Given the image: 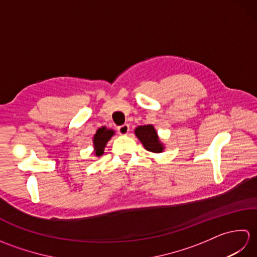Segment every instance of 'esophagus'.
Returning a JSON list of instances; mask_svg holds the SVG:
<instances>
[{"instance_id": "obj_1", "label": "esophagus", "mask_w": 257, "mask_h": 257, "mask_svg": "<svg viewBox=\"0 0 257 257\" xmlns=\"http://www.w3.org/2000/svg\"><path fill=\"white\" fill-rule=\"evenodd\" d=\"M117 132L119 135H122V136L127 135L129 133V124L124 123L122 125H119V127L117 128Z\"/></svg>"}]
</instances>
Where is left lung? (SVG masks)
Wrapping results in <instances>:
<instances>
[{
  "mask_svg": "<svg viewBox=\"0 0 257 257\" xmlns=\"http://www.w3.org/2000/svg\"><path fill=\"white\" fill-rule=\"evenodd\" d=\"M135 134L141 141V144L144 145L146 150L155 152V154H160L165 149L163 144L160 141L159 137H158V134L154 125H139V127L135 129Z\"/></svg>",
  "mask_w": 257,
  "mask_h": 257,
  "instance_id": "1",
  "label": "left lung"
}]
</instances>
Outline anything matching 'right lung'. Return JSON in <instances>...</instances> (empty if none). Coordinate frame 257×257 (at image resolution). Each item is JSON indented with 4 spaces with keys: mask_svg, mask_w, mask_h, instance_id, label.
<instances>
[{
    "mask_svg": "<svg viewBox=\"0 0 257 257\" xmlns=\"http://www.w3.org/2000/svg\"><path fill=\"white\" fill-rule=\"evenodd\" d=\"M113 135V130L107 129L106 127H101L97 130V133L94 136V139H92V141H94V149L96 157L102 156L103 149H105L107 143L111 139Z\"/></svg>",
    "mask_w": 257,
    "mask_h": 257,
    "instance_id": "right-lung-1",
    "label": "right lung"
}]
</instances>
